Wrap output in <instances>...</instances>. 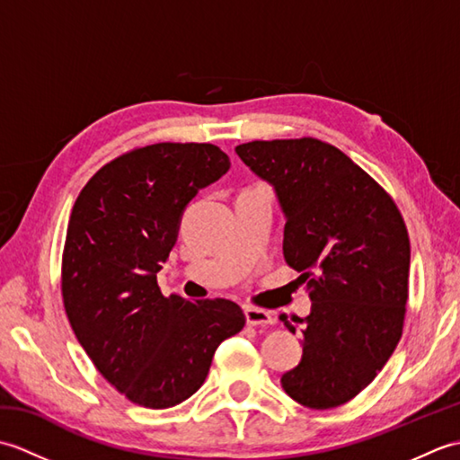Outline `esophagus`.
Wrapping results in <instances>:
<instances>
[{
	"label": "esophagus",
	"mask_w": 460,
	"mask_h": 460,
	"mask_svg": "<svg viewBox=\"0 0 460 460\" xmlns=\"http://www.w3.org/2000/svg\"><path fill=\"white\" fill-rule=\"evenodd\" d=\"M245 318H247L249 326H269V324H272V322H275L267 310L252 308V306L245 308Z\"/></svg>",
	"instance_id": "1"
}]
</instances>
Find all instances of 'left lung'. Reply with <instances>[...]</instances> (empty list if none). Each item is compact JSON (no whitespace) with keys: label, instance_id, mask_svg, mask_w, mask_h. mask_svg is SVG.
<instances>
[{"label":"left lung","instance_id":"left-lung-1","mask_svg":"<svg viewBox=\"0 0 460 460\" xmlns=\"http://www.w3.org/2000/svg\"><path fill=\"white\" fill-rule=\"evenodd\" d=\"M235 152L275 190L287 219L282 252L312 300L300 318L302 359L282 389L310 409L338 407L374 381L402 338L411 259L402 213L326 142L255 140Z\"/></svg>","mask_w":460,"mask_h":460}]
</instances>
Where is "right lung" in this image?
<instances>
[{
	"label": "right lung",
	"mask_w": 460,
	"mask_h": 460,
	"mask_svg": "<svg viewBox=\"0 0 460 460\" xmlns=\"http://www.w3.org/2000/svg\"><path fill=\"white\" fill-rule=\"evenodd\" d=\"M231 168L213 144H152L106 164L68 219L63 302L96 369L132 403L168 409L191 397L215 349L245 326L235 302L165 298L155 272L183 209Z\"/></svg>",
	"instance_id": "add662e5"
}]
</instances>
